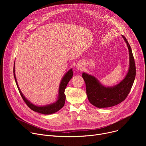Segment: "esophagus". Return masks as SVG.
<instances>
[{"mask_svg":"<svg viewBox=\"0 0 146 146\" xmlns=\"http://www.w3.org/2000/svg\"><path fill=\"white\" fill-rule=\"evenodd\" d=\"M82 68H83V67H82L81 65H80L79 64H78V65H76V68H77L78 70H82Z\"/></svg>","mask_w":146,"mask_h":146,"instance_id":"1","label":"esophagus"}]
</instances>
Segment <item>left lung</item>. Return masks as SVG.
Instances as JSON below:
<instances>
[{"label":"left lung","mask_w":146,"mask_h":146,"mask_svg":"<svg viewBox=\"0 0 146 146\" xmlns=\"http://www.w3.org/2000/svg\"><path fill=\"white\" fill-rule=\"evenodd\" d=\"M122 36L128 46L129 54V68L123 80L114 87H106L94 76L86 73L82 74L88 100L96 108H109L118 105L126 99L133 86L136 76L135 62L129 44L125 36Z\"/></svg>","instance_id":"1"}]
</instances>
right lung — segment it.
<instances>
[{
    "instance_id": "obj_1",
    "label": "right lung",
    "mask_w": 146,
    "mask_h": 146,
    "mask_svg": "<svg viewBox=\"0 0 146 146\" xmlns=\"http://www.w3.org/2000/svg\"><path fill=\"white\" fill-rule=\"evenodd\" d=\"M13 72H14V77L15 78V81L16 82L17 86L18 87V91L20 93V95H21V97L23 99L25 103L27 104V105L31 110H33L34 111L43 114H53V113H56V111H59L61 108L64 107V106L65 105V99H66V96L65 95V88L68 84L69 81H70V80L72 78V77L73 76L72 69H70L65 74L64 77L62 79L60 84L59 85V95H58V100L55 103L51 104V105H48L47 106H37L33 105V104H32V103H31L24 96V95L23 94L21 91L18 86V83H17L16 77L15 75V63L14 65Z\"/></svg>"
}]
</instances>
